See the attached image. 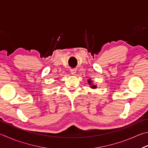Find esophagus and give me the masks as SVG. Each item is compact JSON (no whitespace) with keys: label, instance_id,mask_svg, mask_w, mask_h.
Here are the masks:
<instances>
[{"label":"esophagus","instance_id":"esophagus-1","mask_svg":"<svg viewBox=\"0 0 148 148\" xmlns=\"http://www.w3.org/2000/svg\"><path fill=\"white\" fill-rule=\"evenodd\" d=\"M71 74L72 75H74L76 73V69H72L71 71Z\"/></svg>","mask_w":148,"mask_h":148}]
</instances>
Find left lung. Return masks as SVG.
I'll return each mask as SVG.
<instances>
[{
	"instance_id": "left-lung-1",
	"label": "left lung",
	"mask_w": 148,
	"mask_h": 148,
	"mask_svg": "<svg viewBox=\"0 0 148 148\" xmlns=\"http://www.w3.org/2000/svg\"><path fill=\"white\" fill-rule=\"evenodd\" d=\"M88 83H89V85H90V84H91V82H92V81H91L90 79H88ZM90 87L92 88H95L96 87V86H95V85H91Z\"/></svg>"
}]
</instances>
